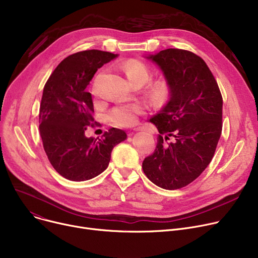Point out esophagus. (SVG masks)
Segmentation results:
<instances>
[{
    "instance_id": "esophagus-1",
    "label": "esophagus",
    "mask_w": 258,
    "mask_h": 258,
    "mask_svg": "<svg viewBox=\"0 0 258 258\" xmlns=\"http://www.w3.org/2000/svg\"><path fill=\"white\" fill-rule=\"evenodd\" d=\"M141 128L140 127H136V128H134V131H140Z\"/></svg>"
}]
</instances>
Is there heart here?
Wrapping results in <instances>:
<instances>
[{
	"mask_svg": "<svg viewBox=\"0 0 258 258\" xmlns=\"http://www.w3.org/2000/svg\"><path fill=\"white\" fill-rule=\"evenodd\" d=\"M122 70L124 71L131 84L141 83L142 85L151 77V71L148 67L136 59H130L122 66ZM151 99L157 103H163L169 96V87L165 80H158L151 85L148 90ZM143 113V108L138 103L119 104L113 107L108 113V120L117 126H132L136 123L138 115Z\"/></svg>",
	"mask_w": 258,
	"mask_h": 258,
	"instance_id": "b5f03b06",
	"label": "heart"
}]
</instances>
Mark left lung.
<instances>
[{"instance_id": "left-lung-1", "label": "left lung", "mask_w": 258, "mask_h": 258, "mask_svg": "<svg viewBox=\"0 0 258 258\" xmlns=\"http://www.w3.org/2000/svg\"><path fill=\"white\" fill-rule=\"evenodd\" d=\"M163 72L170 98L150 121L158 131L155 152L142 168L157 186L174 190L187 186L211 162L223 127V97L206 62L183 49L148 56Z\"/></svg>"}]
</instances>
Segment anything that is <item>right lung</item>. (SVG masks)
Segmentation results:
<instances>
[{
	"mask_svg": "<svg viewBox=\"0 0 258 258\" xmlns=\"http://www.w3.org/2000/svg\"><path fill=\"white\" fill-rule=\"evenodd\" d=\"M115 57L117 54L100 50L74 53L55 68L44 87L39 134L51 165L70 181L97 177L108 166L114 146L126 139L125 132L115 127L98 141L85 135L96 123L92 95L86 89L99 68Z\"/></svg>",
	"mask_w": 258,
	"mask_h": 258,
	"instance_id": "1",
	"label": "right lung"
}]
</instances>
